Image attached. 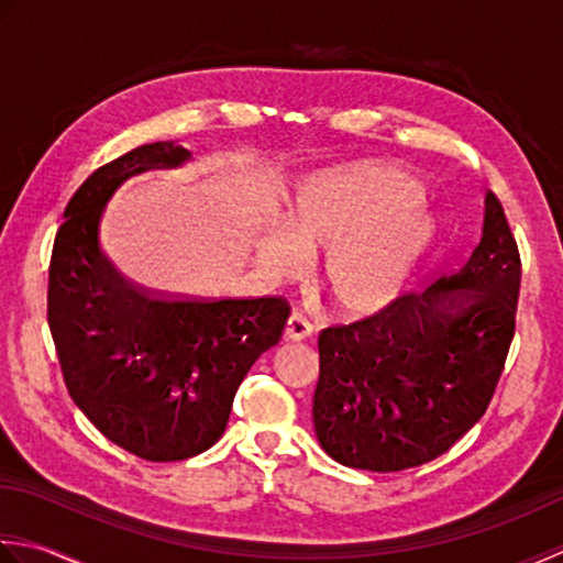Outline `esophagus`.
I'll use <instances>...</instances> for the list:
<instances>
[{"label": "esophagus", "mask_w": 563, "mask_h": 563, "mask_svg": "<svg viewBox=\"0 0 563 563\" xmlns=\"http://www.w3.org/2000/svg\"><path fill=\"white\" fill-rule=\"evenodd\" d=\"M313 325L308 323V320L301 313H291L289 320H286V328H284V340L289 342H301L306 338H311Z\"/></svg>", "instance_id": "esophagus-1"}]
</instances>
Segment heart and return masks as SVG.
I'll list each match as a JSON object with an SVG mask.
<instances>
[{
	"label": "heart",
	"mask_w": 563,
	"mask_h": 563,
	"mask_svg": "<svg viewBox=\"0 0 563 563\" xmlns=\"http://www.w3.org/2000/svg\"><path fill=\"white\" fill-rule=\"evenodd\" d=\"M438 240L426 181L388 163L332 167L298 187L289 218L255 235V265L267 279H294L320 260V286L347 320H372L404 298Z\"/></svg>",
	"instance_id": "1"
}]
</instances>
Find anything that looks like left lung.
I'll use <instances>...</instances> for the list:
<instances>
[{
  "mask_svg": "<svg viewBox=\"0 0 563 563\" xmlns=\"http://www.w3.org/2000/svg\"><path fill=\"white\" fill-rule=\"evenodd\" d=\"M520 252L486 194L484 235L462 269L372 320L320 332L318 442L342 466L428 464L484 416L515 335Z\"/></svg>",
  "mask_w": 563,
  "mask_h": 563,
  "instance_id": "1",
  "label": "left lung"
}]
</instances>
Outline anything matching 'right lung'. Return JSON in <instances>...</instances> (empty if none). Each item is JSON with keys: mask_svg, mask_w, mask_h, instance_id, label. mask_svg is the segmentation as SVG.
<instances>
[{"mask_svg": "<svg viewBox=\"0 0 563 563\" xmlns=\"http://www.w3.org/2000/svg\"><path fill=\"white\" fill-rule=\"evenodd\" d=\"M175 141L135 147L85 179L57 228L48 325L67 391L101 434L147 462H179L218 442L238 386L274 347L284 298H167L123 279L99 243L101 216L125 179L175 169Z\"/></svg>", "mask_w": 563, "mask_h": 563, "instance_id": "obj_1", "label": "right lung"}]
</instances>
